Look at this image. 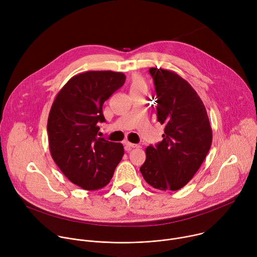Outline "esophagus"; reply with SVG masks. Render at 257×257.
Here are the masks:
<instances>
[{"label":"esophagus","instance_id":"obj_1","mask_svg":"<svg viewBox=\"0 0 257 257\" xmlns=\"http://www.w3.org/2000/svg\"><path fill=\"white\" fill-rule=\"evenodd\" d=\"M125 145H126V148H128V149H135V148H138L137 144L131 143V142H129V141H126V142H125Z\"/></svg>","mask_w":257,"mask_h":257}]
</instances>
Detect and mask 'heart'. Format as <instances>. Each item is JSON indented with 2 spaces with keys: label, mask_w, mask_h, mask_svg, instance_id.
Returning a JSON list of instances; mask_svg holds the SVG:
<instances>
[{
  "label": "heart",
  "mask_w": 257,
  "mask_h": 257,
  "mask_svg": "<svg viewBox=\"0 0 257 257\" xmlns=\"http://www.w3.org/2000/svg\"><path fill=\"white\" fill-rule=\"evenodd\" d=\"M135 88H145L146 89V83H145L144 79L138 75H135L131 82V89H135Z\"/></svg>",
  "instance_id": "b5f03b06"
}]
</instances>
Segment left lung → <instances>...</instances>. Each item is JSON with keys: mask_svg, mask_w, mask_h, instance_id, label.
<instances>
[{"mask_svg": "<svg viewBox=\"0 0 257 257\" xmlns=\"http://www.w3.org/2000/svg\"><path fill=\"white\" fill-rule=\"evenodd\" d=\"M150 73L157 92V117L165 134L156 146L145 150L140 172L154 188L176 191L202 165L211 145V127L201 98L185 79L162 68H150Z\"/></svg>", "mask_w": 257, "mask_h": 257, "instance_id": "8db88e82", "label": "left lung"}]
</instances>
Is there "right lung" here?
Wrapping results in <instances>:
<instances>
[{"mask_svg": "<svg viewBox=\"0 0 257 257\" xmlns=\"http://www.w3.org/2000/svg\"><path fill=\"white\" fill-rule=\"evenodd\" d=\"M121 72L87 71L73 76L59 91L48 119L50 152L62 173L85 190L111 181L124 156L121 143L98 137L105 121L102 104L123 86Z\"/></svg>", "mask_w": 257, "mask_h": 257, "instance_id": "add662e5", "label": "right lung"}]
</instances>
